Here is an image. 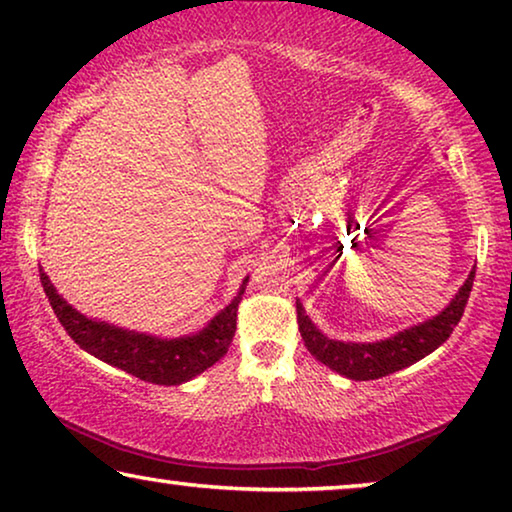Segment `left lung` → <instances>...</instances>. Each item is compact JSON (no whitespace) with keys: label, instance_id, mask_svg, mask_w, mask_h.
Masks as SVG:
<instances>
[{"label":"left lung","instance_id":"8db88e82","mask_svg":"<svg viewBox=\"0 0 512 512\" xmlns=\"http://www.w3.org/2000/svg\"><path fill=\"white\" fill-rule=\"evenodd\" d=\"M476 271L469 273V278L464 280L460 292L455 294V299L446 305L444 312H439L437 317L427 319V322L411 326L407 331H400L393 338L379 340V342H340L326 338L324 333L317 331V326L310 322V317L305 315L303 305L296 301V319H299V331L301 338L308 347V352L317 358L319 363L329 365L331 370L340 372L347 379L356 381H368L379 379L386 375H393L407 365L421 361L427 354H432L434 349L451 338L457 322L464 315L467 308L469 292L474 287Z\"/></svg>","mask_w":512,"mask_h":512}]
</instances>
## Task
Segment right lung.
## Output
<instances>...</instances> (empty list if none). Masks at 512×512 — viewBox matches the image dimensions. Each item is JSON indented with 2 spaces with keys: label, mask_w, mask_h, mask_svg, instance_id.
I'll return each instance as SVG.
<instances>
[{
  "label": "right lung",
  "mask_w": 512,
  "mask_h": 512,
  "mask_svg": "<svg viewBox=\"0 0 512 512\" xmlns=\"http://www.w3.org/2000/svg\"><path fill=\"white\" fill-rule=\"evenodd\" d=\"M41 282L43 292L48 296L64 331L85 352L142 381H151V384L160 386H177L211 368L213 363L227 354L236 331V310H239L241 294L246 289L248 278L243 280L234 301L225 310H220L200 333L172 340L126 331L105 322H94V319L85 317L61 299L43 269Z\"/></svg>",
  "instance_id": "add662e5"
}]
</instances>
